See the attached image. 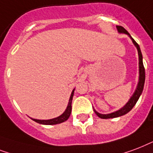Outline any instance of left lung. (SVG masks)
I'll use <instances>...</instances> for the list:
<instances>
[{"instance_id": "left-lung-1", "label": "left lung", "mask_w": 153, "mask_h": 153, "mask_svg": "<svg viewBox=\"0 0 153 153\" xmlns=\"http://www.w3.org/2000/svg\"><path fill=\"white\" fill-rule=\"evenodd\" d=\"M117 28L120 33H125L128 35L130 36V38L132 39L134 45L137 47V51H138V55H139V82L137 84V87L136 90H135L133 95L132 96V97L130 98L129 100L128 101L127 104L124 107L121 108L120 109H119L117 112H112V113H109V114H100V113L97 112L95 109H93L96 114L97 115L98 117L101 118V119H109V118L121 117L123 115H125L126 113H128L130 110H132V108L137 104V100H138V99H139L140 95H141L142 92H143V88H144V81H145V70H144V65H143V57H142V53L141 51H140V48L139 45L135 41V40L132 38V36H130V34L128 33V31L125 28H123L122 26L117 25Z\"/></svg>"}]
</instances>
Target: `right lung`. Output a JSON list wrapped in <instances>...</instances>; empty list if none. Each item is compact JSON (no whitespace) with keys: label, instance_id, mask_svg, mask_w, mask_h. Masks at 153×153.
<instances>
[{"label":"right lung","instance_id":"obj_1","mask_svg":"<svg viewBox=\"0 0 153 153\" xmlns=\"http://www.w3.org/2000/svg\"><path fill=\"white\" fill-rule=\"evenodd\" d=\"M74 90H75V88L73 90V92L71 93L70 98H69V101H68L67 108H66L65 111L62 114L60 115V116L50 120H36L33 119V118H31V119L33 120H34L35 122H36V123L46 125H57V124H60V123H62V122H65V120H67L68 119V117H70L71 112H72V100H73V94H74Z\"/></svg>","mask_w":153,"mask_h":153}]
</instances>
